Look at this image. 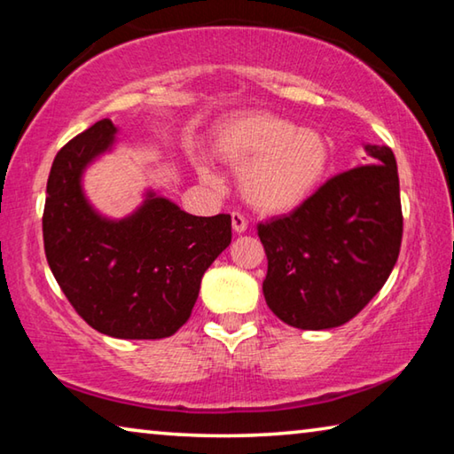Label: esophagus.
Returning a JSON list of instances; mask_svg holds the SVG:
<instances>
[{"label": "esophagus", "instance_id": "obj_1", "mask_svg": "<svg viewBox=\"0 0 454 454\" xmlns=\"http://www.w3.org/2000/svg\"><path fill=\"white\" fill-rule=\"evenodd\" d=\"M232 228H234L236 234H244L246 228H248V222H246V218L242 216L240 212L232 214Z\"/></svg>", "mask_w": 454, "mask_h": 454}]
</instances>
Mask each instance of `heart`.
Instances as JSON below:
<instances>
[{
  "instance_id": "1",
  "label": "heart",
  "mask_w": 454,
  "mask_h": 454,
  "mask_svg": "<svg viewBox=\"0 0 454 454\" xmlns=\"http://www.w3.org/2000/svg\"><path fill=\"white\" fill-rule=\"evenodd\" d=\"M216 152L238 168V186L246 202L264 214H288L317 194L330 166V145L314 128L268 112H248L226 120L216 132ZM198 174L216 182L206 160Z\"/></svg>"
}]
</instances>
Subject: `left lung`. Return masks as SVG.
Returning <instances> with one entry per match:
<instances>
[{
    "instance_id": "1",
    "label": "left lung",
    "mask_w": 454,
    "mask_h": 454,
    "mask_svg": "<svg viewBox=\"0 0 454 454\" xmlns=\"http://www.w3.org/2000/svg\"><path fill=\"white\" fill-rule=\"evenodd\" d=\"M364 162L334 176L301 208L258 226L268 309L301 330L348 322L396 264L403 238L393 150L363 144Z\"/></svg>"
}]
</instances>
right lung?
Segmentation results:
<instances>
[{
  "label": "right lung",
  "mask_w": 454,
  "mask_h": 454,
  "mask_svg": "<svg viewBox=\"0 0 454 454\" xmlns=\"http://www.w3.org/2000/svg\"><path fill=\"white\" fill-rule=\"evenodd\" d=\"M118 132L104 118L58 152L43 210L45 258L91 328L153 340L190 318L204 272L232 242V218L192 216L153 188L124 218L99 212L83 176L116 150Z\"/></svg>",
  "instance_id": "right-lung-1"
}]
</instances>
